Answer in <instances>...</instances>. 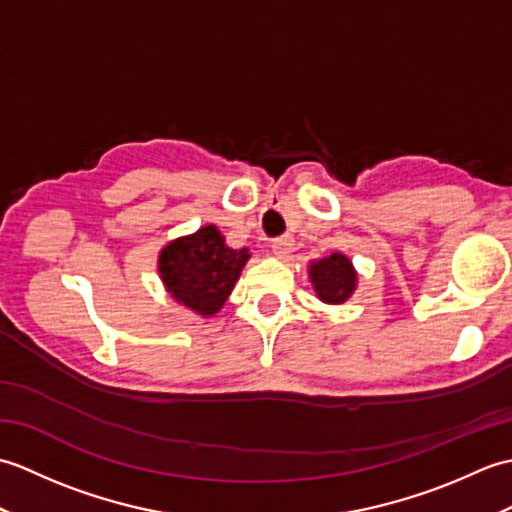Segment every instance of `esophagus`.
I'll list each match as a JSON object with an SVG mask.
<instances>
[{
  "label": "esophagus",
  "mask_w": 512,
  "mask_h": 512,
  "mask_svg": "<svg viewBox=\"0 0 512 512\" xmlns=\"http://www.w3.org/2000/svg\"><path fill=\"white\" fill-rule=\"evenodd\" d=\"M292 246H295V244H292V237H279V239H275L273 246H270V248H273V255L277 259H284L292 253Z\"/></svg>",
  "instance_id": "34e87169"
}]
</instances>
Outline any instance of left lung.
Here are the masks:
<instances>
[{
  "label": "left lung",
  "instance_id": "left-lung-1",
  "mask_svg": "<svg viewBox=\"0 0 512 512\" xmlns=\"http://www.w3.org/2000/svg\"><path fill=\"white\" fill-rule=\"evenodd\" d=\"M308 277L319 301L328 303V306H341L354 295L358 286V273L352 259L339 253V250L310 262Z\"/></svg>",
  "mask_w": 512,
  "mask_h": 512
}]
</instances>
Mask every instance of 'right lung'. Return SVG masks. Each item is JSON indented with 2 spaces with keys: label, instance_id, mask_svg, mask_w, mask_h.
<instances>
[{
  "label": "right lung",
  "instance_id": "right-lung-1",
  "mask_svg": "<svg viewBox=\"0 0 512 512\" xmlns=\"http://www.w3.org/2000/svg\"><path fill=\"white\" fill-rule=\"evenodd\" d=\"M248 259V248L226 246L217 226L206 224L162 246L158 275L173 301L209 319L224 308Z\"/></svg>",
  "mask_w": 512,
  "mask_h": 512
}]
</instances>
